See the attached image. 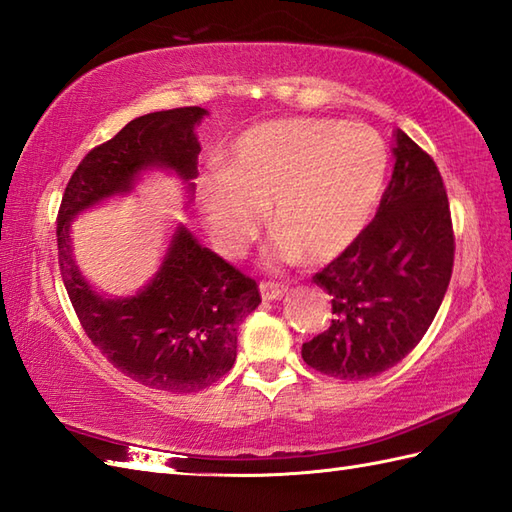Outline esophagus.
<instances>
[{"label": "esophagus", "mask_w": 512, "mask_h": 512, "mask_svg": "<svg viewBox=\"0 0 512 512\" xmlns=\"http://www.w3.org/2000/svg\"><path fill=\"white\" fill-rule=\"evenodd\" d=\"M259 290H261V298L264 300H277L287 292V287L277 281H261Z\"/></svg>", "instance_id": "esophagus-1"}]
</instances>
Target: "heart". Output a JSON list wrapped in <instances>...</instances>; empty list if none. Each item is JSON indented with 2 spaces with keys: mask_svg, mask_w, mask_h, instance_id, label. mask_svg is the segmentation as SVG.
<instances>
[{
  "mask_svg": "<svg viewBox=\"0 0 512 512\" xmlns=\"http://www.w3.org/2000/svg\"><path fill=\"white\" fill-rule=\"evenodd\" d=\"M389 155L368 125L283 119L242 134L222 173L201 186V209L220 253L242 255L264 209L279 231L274 253L324 264L368 229L385 188Z\"/></svg>",
  "mask_w": 512,
  "mask_h": 512,
  "instance_id": "heart-1",
  "label": "heart"
}]
</instances>
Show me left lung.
Listing matches in <instances>:
<instances>
[{
  "mask_svg": "<svg viewBox=\"0 0 512 512\" xmlns=\"http://www.w3.org/2000/svg\"><path fill=\"white\" fill-rule=\"evenodd\" d=\"M393 173L374 220L348 251L313 274L333 320L303 344L313 370L361 381L393 368L435 320L454 266L448 194L435 160L396 131Z\"/></svg>",
  "mask_w": 512,
  "mask_h": 512,
  "instance_id": "obj_1",
  "label": "left lung"
}]
</instances>
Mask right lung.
Returning <instances> with one entry per match:
<instances>
[{"label":"right lung","mask_w":512,"mask_h":512,"mask_svg":"<svg viewBox=\"0 0 512 512\" xmlns=\"http://www.w3.org/2000/svg\"><path fill=\"white\" fill-rule=\"evenodd\" d=\"M205 110L188 106L138 116L77 164L58 209V264L64 287L101 355L144 387L192 393L214 385L235 361L238 326L259 303V285L179 229L155 279L134 298H101L75 268L69 222L86 207L131 190L140 170L173 168L196 177L194 125Z\"/></svg>","instance_id":"right-lung-1"}]
</instances>
